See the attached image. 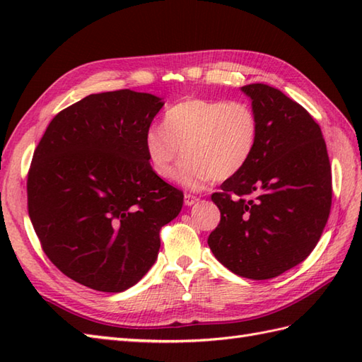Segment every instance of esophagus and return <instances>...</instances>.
Wrapping results in <instances>:
<instances>
[{"label":"esophagus","mask_w":362,"mask_h":362,"mask_svg":"<svg viewBox=\"0 0 362 362\" xmlns=\"http://www.w3.org/2000/svg\"><path fill=\"white\" fill-rule=\"evenodd\" d=\"M196 202H199V197L194 194H185V205H194Z\"/></svg>","instance_id":"obj_1"}]
</instances>
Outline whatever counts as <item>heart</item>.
I'll return each mask as SVG.
<instances>
[{
  "instance_id": "heart-1",
  "label": "heart",
  "mask_w": 362,
  "mask_h": 362,
  "mask_svg": "<svg viewBox=\"0 0 362 362\" xmlns=\"http://www.w3.org/2000/svg\"><path fill=\"white\" fill-rule=\"evenodd\" d=\"M259 141V119L245 101L189 98L169 107L163 126L144 134V149L160 177L189 188L228 180L249 165Z\"/></svg>"
}]
</instances>
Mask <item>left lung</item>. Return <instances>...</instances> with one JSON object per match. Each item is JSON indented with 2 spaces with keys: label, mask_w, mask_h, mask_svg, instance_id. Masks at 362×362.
Masks as SVG:
<instances>
[{
  "label": "left lung",
  "mask_w": 362,
  "mask_h": 362,
  "mask_svg": "<svg viewBox=\"0 0 362 362\" xmlns=\"http://www.w3.org/2000/svg\"><path fill=\"white\" fill-rule=\"evenodd\" d=\"M243 91L259 119L249 165L211 194L221 221L209 245L240 276L267 280L289 271L319 243L332 210V165L311 115L280 90Z\"/></svg>",
  "instance_id": "obj_1"
}]
</instances>
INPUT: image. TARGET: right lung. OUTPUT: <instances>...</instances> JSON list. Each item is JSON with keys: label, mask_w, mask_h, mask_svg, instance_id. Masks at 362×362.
Instances as JSON below:
<instances>
[{"label": "right lung", "mask_w": 362, "mask_h": 362, "mask_svg": "<svg viewBox=\"0 0 362 362\" xmlns=\"http://www.w3.org/2000/svg\"><path fill=\"white\" fill-rule=\"evenodd\" d=\"M163 107L132 90L90 95L52 118L28 171L45 255L83 286L121 292L149 271L183 193L153 171L144 134Z\"/></svg>", "instance_id": "obj_1"}]
</instances>
